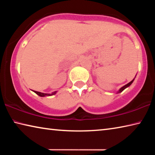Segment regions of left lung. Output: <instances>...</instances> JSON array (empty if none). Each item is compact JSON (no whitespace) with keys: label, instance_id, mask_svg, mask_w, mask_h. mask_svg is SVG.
<instances>
[{"label":"left lung","instance_id":"obj_1","mask_svg":"<svg viewBox=\"0 0 155 155\" xmlns=\"http://www.w3.org/2000/svg\"><path fill=\"white\" fill-rule=\"evenodd\" d=\"M134 79H135V78H133V79L132 81H131L130 83H127V85H125L124 86H123V87H122L121 88H120V90H118V91H117V93H120V92H122V91L123 90H124L126 88H127L128 87H129V86H130V85H131V84H132V83H133V81H134Z\"/></svg>","mask_w":155,"mask_h":155}]
</instances>
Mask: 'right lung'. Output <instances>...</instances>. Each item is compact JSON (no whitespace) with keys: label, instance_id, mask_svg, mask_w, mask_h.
<instances>
[{"label":"right lung","instance_id":"obj_1","mask_svg":"<svg viewBox=\"0 0 155 155\" xmlns=\"http://www.w3.org/2000/svg\"><path fill=\"white\" fill-rule=\"evenodd\" d=\"M34 92L35 94H38V96H40L41 97H44V96H52V95H54L57 93V91H54V92H52V94H45V93H41L40 92V91H33Z\"/></svg>","mask_w":155,"mask_h":155}]
</instances>
